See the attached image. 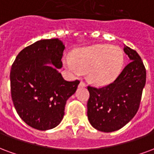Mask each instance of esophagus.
Masks as SVG:
<instances>
[{"instance_id": "esophagus-1", "label": "esophagus", "mask_w": 154, "mask_h": 154, "mask_svg": "<svg viewBox=\"0 0 154 154\" xmlns=\"http://www.w3.org/2000/svg\"><path fill=\"white\" fill-rule=\"evenodd\" d=\"M86 86V85H85V82L81 81L80 83H79V87H80V88H84V87H85Z\"/></svg>"}]
</instances>
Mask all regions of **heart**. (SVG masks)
<instances>
[{
	"mask_svg": "<svg viewBox=\"0 0 154 154\" xmlns=\"http://www.w3.org/2000/svg\"><path fill=\"white\" fill-rule=\"evenodd\" d=\"M124 59V53L120 48L109 44H96L79 49L74 57H66L64 65L75 76L88 72L89 81L104 85L118 77Z\"/></svg>",
	"mask_w": 154,
	"mask_h": 154,
	"instance_id": "obj_1",
	"label": "heart"
}]
</instances>
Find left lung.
Wrapping results in <instances>:
<instances>
[{"label": "left lung", "mask_w": 154, "mask_h": 154, "mask_svg": "<svg viewBox=\"0 0 154 154\" xmlns=\"http://www.w3.org/2000/svg\"><path fill=\"white\" fill-rule=\"evenodd\" d=\"M124 51L131 61L112 83L100 88L88 86L87 115L92 126L99 131L120 130L140 107L146 69L136 51L125 45Z\"/></svg>", "instance_id": "left-lung-1"}]
</instances>
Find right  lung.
I'll use <instances>...</instances> for the list:
<instances>
[{
	"instance_id": "obj_1",
	"label": "right lung",
	"mask_w": 154,
	"mask_h": 154,
	"mask_svg": "<svg viewBox=\"0 0 154 154\" xmlns=\"http://www.w3.org/2000/svg\"><path fill=\"white\" fill-rule=\"evenodd\" d=\"M64 49L58 38L40 40L23 48L11 66V91L14 108L27 125L39 131L60 124L66 101L79 84L78 79L66 81L57 70L62 67Z\"/></svg>"
}]
</instances>
